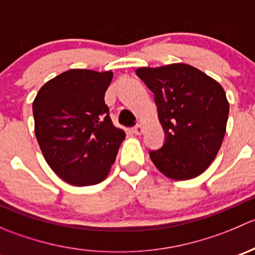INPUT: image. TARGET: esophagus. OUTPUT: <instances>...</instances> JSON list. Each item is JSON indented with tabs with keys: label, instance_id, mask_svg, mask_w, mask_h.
<instances>
[{
	"label": "esophagus",
	"instance_id": "obj_1",
	"mask_svg": "<svg viewBox=\"0 0 255 255\" xmlns=\"http://www.w3.org/2000/svg\"><path fill=\"white\" fill-rule=\"evenodd\" d=\"M132 130H133V133H134V134H137V135L142 134V133H143L142 125H137V126H135V127H133Z\"/></svg>",
	"mask_w": 255,
	"mask_h": 255
}]
</instances>
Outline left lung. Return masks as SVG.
Masks as SVG:
<instances>
[{"mask_svg":"<svg viewBox=\"0 0 255 255\" xmlns=\"http://www.w3.org/2000/svg\"><path fill=\"white\" fill-rule=\"evenodd\" d=\"M135 74L154 94L165 142L150 150L151 161L165 176L189 180L210 166L222 144L228 105L216 80L187 64L139 68Z\"/></svg>","mask_w":255,"mask_h":255,"instance_id":"1","label":"left lung"}]
</instances>
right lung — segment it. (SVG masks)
<instances>
[{"instance_id":"add662e5","label":"right lung","mask_w":255,"mask_h":255,"mask_svg":"<svg viewBox=\"0 0 255 255\" xmlns=\"http://www.w3.org/2000/svg\"><path fill=\"white\" fill-rule=\"evenodd\" d=\"M112 71L71 69L42 86L33 102L44 159L68 184L89 186L110 173L126 134L113 126L105 92Z\"/></svg>"}]
</instances>
